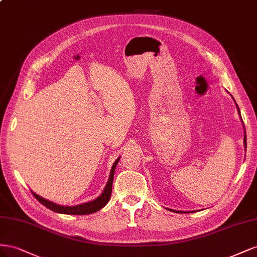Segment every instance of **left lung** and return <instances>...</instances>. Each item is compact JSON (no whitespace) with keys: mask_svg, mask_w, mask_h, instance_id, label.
Segmentation results:
<instances>
[{"mask_svg":"<svg viewBox=\"0 0 257 257\" xmlns=\"http://www.w3.org/2000/svg\"><path fill=\"white\" fill-rule=\"evenodd\" d=\"M237 107H238V105H237ZM238 111H239V108H238ZM239 113H240V111H239ZM244 146L246 149V136H244ZM179 213H180V212H179Z\"/></svg>","mask_w":257,"mask_h":257,"instance_id":"8db88e82","label":"left lung"}]
</instances>
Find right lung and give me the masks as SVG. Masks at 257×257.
I'll list each match as a JSON object with an SVG mask.
<instances>
[{
	"label": "right lung",
	"mask_w": 257,
	"mask_h": 257,
	"mask_svg": "<svg viewBox=\"0 0 257 257\" xmlns=\"http://www.w3.org/2000/svg\"><path fill=\"white\" fill-rule=\"evenodd\" d=\"M118 157L116 159V161L114 163L112 170H111V175H109V179L107 184L103 190V193L100 197H98L97 199H94L90 202L87 203H83V204H78V206L75 207H63V206H59V204H56L54 202H51L49 200L44 199L41 196L36 195L35 193L32 192L33 196L38 199L42 204H44L46 208H48L49 210L57 212V213H62V214H70V215H86V214H91L94 213V212L99 211L100 209L103 208L105 204L108 202L109 198H111V194H112V185H113V179H114V173H115V169L116 166L118 164L119 161Z\"/></svg>",
	"instance_id": "add662e5"
}]
</instances>
